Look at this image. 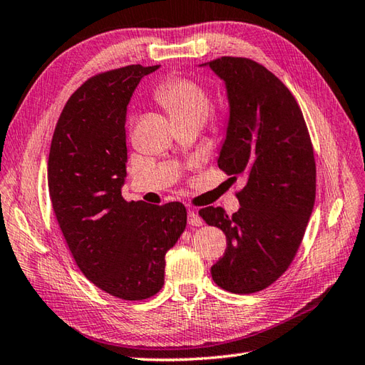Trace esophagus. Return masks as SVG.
<instances>
[{"instance_id": "esophagus-1", "label": "esophagus", "mask_w": 365, "mask_h": 365, "mask_svg": "<svg viewBox=\"0 0 365 365\" xmlns=\"http://www.w3.org/2000/svg\"><path fill=\"white\" fill-rule=\"evenodd\" d=\"M189 225L190 226H201L203 225V218L198 215L197 210H189Z\"/></svg>"}]
</instances>
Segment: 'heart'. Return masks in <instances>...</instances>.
Wrapping results in <instances>:
<instances>
[{
  "instance_id": "b5f03b06",
  "label": "heart",
  "mask_w": 365,
  "mask_h": 365,
  "mask_svg": "<svg viewBox=\"0 0 365 365\" xmlns=\"http://www.w3.org/2000/svg\"><path fill=\"white\" fill-rule=\"evenodd\" d=\"M156 100L164 106L170 117L200 120L203 123L209 114V95L200 84L190 79H167L156 88Z\"/></svg>"
}]
</instances>
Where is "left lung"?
Listing matches in <instances>:
<instances>
[{
  "label": "left lung",
  "mask_w": 365,
  "mask_h": 365,
  "mask_svg": "<svg viewBox=\"0 0 365 365\" xmlns=\"http://www.w3.org/2000/svg\"><path fill=\"white\" fill-rule=\"evenodd\" d=\"M225 83L228 123L217 165L242 175L240 207L200 209L220 228L228 247L210 267L217 286L232 294L269 287L287 270L304 236L315 201V162L302 109L272 71L251 59L201 63Z\"/></svg>",
  "instance_id": "1"
}]
</instances>
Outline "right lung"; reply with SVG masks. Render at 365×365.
Returning <instances> with one entry per match:
<instances>
[{"mask_svg": "<svg viewBox=\"0 0 365 365\" xmlns=\"http://www.w3.org/2000/svg\"><path fill=\"white\" fill-rule=\"evenodd\" d=\"M159 66L96 75L70 96L56 125L48 189L56 218L84 277L121 299L164 286L165 253L187 225L184 205L121 197L126 178V112L140 79Z\"/></svg>", "mask_w": 365, "mask_h": 365, "instance_id": "obj_1", "label": "right lung"}]
</instances>
